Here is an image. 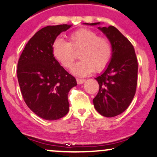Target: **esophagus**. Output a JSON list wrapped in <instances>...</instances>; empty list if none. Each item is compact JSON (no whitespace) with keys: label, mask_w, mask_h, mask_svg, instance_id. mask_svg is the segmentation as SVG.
<instances>
[{"label":"esophagus","mask_w":157,"mask_h":157,"mask_svg":"<svg viewBox=\"0 0 157 157\" xmlns=\"http://www.w3.org/2000/svg\"><path fill=\"white\" fill-rule=\"evenodd\" d=\"M77 81V83L78 84V85H80V84H83L84 82H85V79H82V78H77L76 79Z\"/></svg>","instance_id":"1"}]
</instances>
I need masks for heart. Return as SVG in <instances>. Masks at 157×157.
<instances>
[{
  "label": "heart",
  "instance_id": "obj_1",
  "mask_svg": "<svg viewBox=\"0 0 157 157\" xmlns=\"http://www.w3.org/2000/svg\"><path fill=\"white\" fill-rule=\"evenodd\" d=\"M79 52L81 60L72 67V72L85 76L95 70L101 72L109 65L112 55V45L109 39L88 28H81L70 35V43L57 38L52 44L55 58L65 68L72 67Z\"/></svg>",
  "mask_w": 157,
  "mask_h": 157
}]
</instances>
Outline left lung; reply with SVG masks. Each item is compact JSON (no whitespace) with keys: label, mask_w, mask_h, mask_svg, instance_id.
Returning a JSON list of instances; mask_svg holds the SVG:
<instances>
[{"label":"left lung","mask_w":157,"mask_h":157,"mask_svg":"<svg viewBox=\"0 0 157 157\" xmlns=\"http://www.w3.org/2000/svg\"><path fill=\"white\" fill-rule=\"evenodd\" d=\"M99 25L100 22L85 23ZM112 45V55L105 71L95 78L99 92L93 99L94 108L101 115L112 117L126 110L136 90L138 61L132 43L114 26L98 27Z\"/></svg>","instance_id":"obj_1"}]
</instances>
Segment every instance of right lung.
Returning <instances> with one entry per match:
<instances>
[{
  "mask_svg": "<svg viewBox=\"0 0 157 157\" xmlns=\"http://www.w3.org/2000/svg\"><path fill=\"white\" fill-rule=\"evenodd\" d=\"M71 26L42 28L28 42L18 62V81L25 103L36 115L48 121L60 119L68 113V93L77 85L75 78L52 54L57 36Z\"/></svg>",
  "mask_w": 157,
  "mask_h": 157,
  "instance_id": "right-lung-1",
  "label": "right lung"
}]
</instances>
